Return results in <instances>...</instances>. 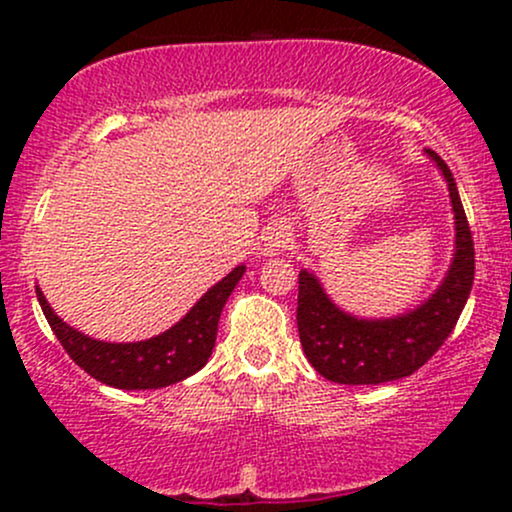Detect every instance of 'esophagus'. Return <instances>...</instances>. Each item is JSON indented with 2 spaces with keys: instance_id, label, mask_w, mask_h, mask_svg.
Wrapping results in <instances>:
<instances>
[{
  "instance_id": "34e87169",
  "label": "esophagus",
  "mask_w": 512,
  "mask_h": 512,
  "mask_svg": "<svg viewBox=\"0 0 512 512\" xmlns=\"http://www.w3.org/2000/svg\"><path fill=\"white\" fill-rule=\"evenodd\" d=\"M291 245V228L286 223H269L262 233V245H260V255L272 257L284 252Z\"/></svg>"
}]
</instances>
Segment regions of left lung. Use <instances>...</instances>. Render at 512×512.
I'll use <instances>...</instances> for the list:
<instances>
[{"mask_svg": "<svg viewBox=\"0 0 512 512\" xmlns=\"http://www.w3.org/2000/svg\"><path fill=\"white\" fill-rule=\"evenodd\" d=\"M448 182L455 211V252L443 281L424 303L395 317H356L339 308L308 269L298 274V334L322 378L339 385H380L407 378L455 330L474 281V240L448 163L426 149Z\"/></svg>", "mask_w": 512, "mask_h": 512, "instance_id": "obj_1", "label": "left lung"}]
</instances>
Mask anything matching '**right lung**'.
Instances as JSON below:
<instances>
[{"label":"right lung","mask_w":512,"mask_h":512,"mask_svg":"<svg viewBox=\"0 0 512 512\" xmlns=\"http://www.w3.org/2000/svg\"><path fill=\"white\" fill-rule=\"evenodd\" d=\"M245 274V264H238L231 274H226L219 284H214L190 313L175 322L166 332L144 342H101L88 334H81L69 327L62 317L50 308L48 298L40 286H35L40 308L48 317L52 332L60 339L69 358L79 368H84L91 378L117 387V390H158V387L175 385L180 380L195 375L207 366L216 344L219 317L228 296Z\"/></svg>","instance_id":"right-lung-1"}]
</instances>
